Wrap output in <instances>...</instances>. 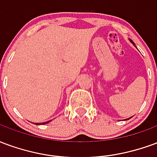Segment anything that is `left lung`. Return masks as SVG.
Listing matches in <instances>:
<instances>
[{"instance_id": "left-lung-1", "label": "left lung", "mask_w": 157, "mask_h": 157, "mask_svg": "<svg viewBox=\"0 0 157 157\" xmlns=\"http://www.w3.org/2000/svg\"><path fill=\"white\" fill-rule=\"evenodd\" d=\"M128 120H129V119H128Z\"/></svg>"}]
</instances>
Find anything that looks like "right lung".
Listing matches in <instances>:
<instances>
[{
  "instance_id": "right-lung-1",
  "label": "right lung",
  "mask_w": 157,
  "mask_h": 157,
  "mask_svg": "<svg viewBox=\"0 0 157 157\" xmlns=\"http://www.w3.org/2000/svg\"><path fill=\"white\" fill-rule=\"evenodd\" d=\"M51 121H47V122H43V123H41L42 124H47V123H48V122H50ZM36 124H39L38 123H36Z\"/></svg>"
}]
</instances>
